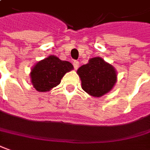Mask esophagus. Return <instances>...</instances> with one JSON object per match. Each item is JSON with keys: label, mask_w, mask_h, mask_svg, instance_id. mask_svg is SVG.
<instances>
[{"label": "esophagus", "mask_w": 150, "mask_h": 150, "mask_svg": "<svg viewBox=\"0 0 150 150\" xmlns=\"http://www.w3.org/2000/svg\"><path fill=\"white\" fill-rule=\"evenodd\" d=\"M73 67H74V69H78V67H79V62L77 61V60H74L73 62Z\"/></svg>", "instance_id": "1"}]
</instances>
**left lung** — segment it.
<instances>
[{
    "mask_svg": "<svg viewBox=\"0 0 150 150\" xmlns=\"http://www.w3.org/2000/svg\"><path fill=\"white\" fill-rule=\"evenodd\" d=\"M81 87L89 95L100 97L111 91L117 80L115 69L100 57L92 58L88 64L77 69Z\"/></svg>",
    "mask_w": 150,
    "mask_h": 150,
    "instance_id": "obj_1",
    "label": "left lung"
}]
</instances>
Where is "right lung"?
I'll return each mask as SVG.
<instances>
[{
	"label": "right lung",
	"instance_id": "1",
	"mask_svg": "<svg viewBox=\"0 0 150 150\" xmlns=\"http://www.w3.org/2000/svg\"><path fill=\"white\" fill-rule=\"evenodd\" d=\"M73 69L69 61H64L54 55L39 61L31 71V79L34 88L45 92L58 86L66 73Z\"/></svg>",
	"mask_w": 150,
	"mask_h": 150
}]
</instances>
